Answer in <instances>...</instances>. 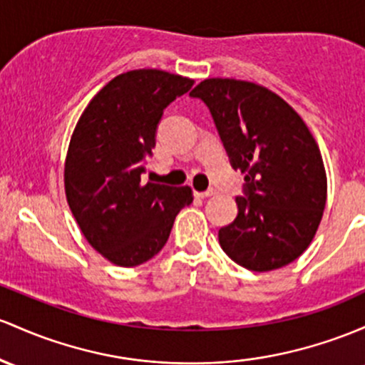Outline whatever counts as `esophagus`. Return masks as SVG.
<instances>
[{"label":"esophagus","instance_id":"1","mask_svg":"<svg viewBox=\"0 0 365 365\" xmlns=\"http://www.w3.org/2000/svg\"><path fill=\"white\" fill-rule=\"evenodd\" d=\"M216 194V190H206V192H195V195H197V197H201V199H206V197H211V195H215Z\"/></svg>","mask_w":365,"mask_h":365}]
</instances>
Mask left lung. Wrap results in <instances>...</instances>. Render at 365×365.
<instances>
[{"mask_svg":"<svg viewBox=\"0 0 365 365\" xmlns=\"http://www.w3.org/2000/svg\"><path fill=\"white\" fill-rule=\"evenodd\" d=\"M190 95L210 107L232 166L246 180L237 218L218 232L220 246L247 270L289 265L310 246L326 207L314 135L286 100L256 83L210 78Z\"/></svg>","mask_w":365,"mask_h":365,"instance_id":"8db88e82","label":"left lung"}]
</instances>
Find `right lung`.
<instances>
[{"instance_id":"obj_1","label":"right lung","mask_w":365,"mask_h":365,"mask_svg":"<svg viewBox=\"0 0 365 365\" xmlns=\"http://www.w3.org/2000/svg\"><path fill=\"white\" fill-rule=\"evenodd\" d=\"M194 79L135 69L110 79L90 100L66 155V197L93 250L118 267H137L163 250L192 189L142 183L163 110Z\"/></svg>"}]
</instances>
